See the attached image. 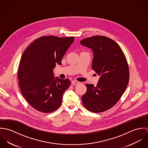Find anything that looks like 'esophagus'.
Returning <instances> with one entry per match:
<instances>
[{
	"label": "esophagus",
	"instance_id": "1",
	"mask_svg": "<svg viewBox=\"0 0 148 148\" xmlns=\"http://www.w3.org/2000/svg\"><path fill=\"white\" fill-rule=\"evenodd\" d=\"M71 83H72V84L73 85H78L80 83V82H77V81H76V80H73L72 82H71Z\"/></svg>",
	"mask_w": 148,
	"mask_h": 148
}]
</instances>
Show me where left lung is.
I'll return each mask as SVG.
<instances>
[{"mask_svg": "<svg viewBox=\"0 0 148 148\" xmlns=\"http://www.w3.org/2000/svg\"><path fill=\"white\" fill-rule=\"evenodd\" d=\"M80 44L92 49V68L100 76L96 86L86 84L83 104L92 112H104L119 101L127 88L129 80L127 59L119 44L106 36L89 37L81 40Z\"/></svg>", "mask_w": 148, "mask_h": 148, "instance_id": "1", "label": "left lung"}]
</instances>
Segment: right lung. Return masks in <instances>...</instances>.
I'll return each mask as SVG.
<instances>
[{"mask_svg":"<svg viewBox=\"0 0 148 148\" xmlns=\"http://www.w3.org/2000/svg\"><path fill=\"white\" fill-rule=\"evenodd\" d=\"M74 37H40L24 51L18 69L21 93L34 108L43 113L56 110L62 104L63 95L70 86L68 79L55 77L56 64H62Z\"/></svg>","mask_w":148,"mask_h":148,"instance_id":"1","label":"right lung"}]
</instances>
